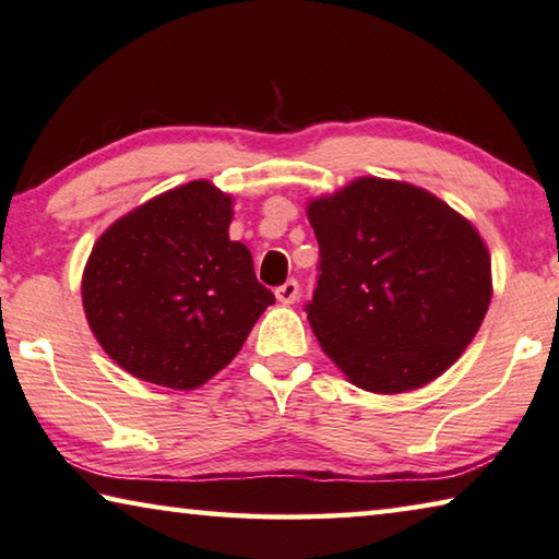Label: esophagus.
<instances>
[{"mask_svg":"<svg viewBox=\"0 0 559 559\" xmlns=\"http://www.w3.org/2000/svg\"><path fill=\"white\" fill-rule=\"evenodd\" d=\"M274 295H277L282 305H295V301L299 299V282L287 280L285 285H280L277 289H274Z\"/></svg>","mask_w":559,"mask_h":559,"instance_id":"esophagus-1","label":"esophagus"}]
</instances>
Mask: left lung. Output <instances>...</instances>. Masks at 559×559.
Returning <instances> with one entry per match:
<instances>
[{
  "label": "left lung",
  "mask_w": 559,
  "mask_h": 559,
  "mask_svg": "<svg viewBox=\"0 0 559 559\" xmlns=\"http://www.w3.org/2000/svg\"><path fill=\"white\" fill-rule=\"evenodd\" d=\"M307 213L319 274L305 312L329 359L373 393L441 377L490 305L475 227L426 190L381 178L354 180Z\"/></svg>",
  "instance_id": "8db88e82"
}]
</instances>
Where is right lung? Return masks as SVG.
Wrapping results in <instances>:
<instances>
[{"instance_id": "1", "label": "right lung", "mask_w": 559, "mask_h": 559, "mask_svg": "<svg viewBox=\"0 0 559 559\" xmlns=\"http://www.w3.org/2000/svg\"><path fill=\"white\" fill-rule=\"evenodd\" d=\"M233 200L193 180L98 237L81 282L91 332L128 373L195 389L240 352L274 295L230 240Z\"/></svg>"}]
</instances>
